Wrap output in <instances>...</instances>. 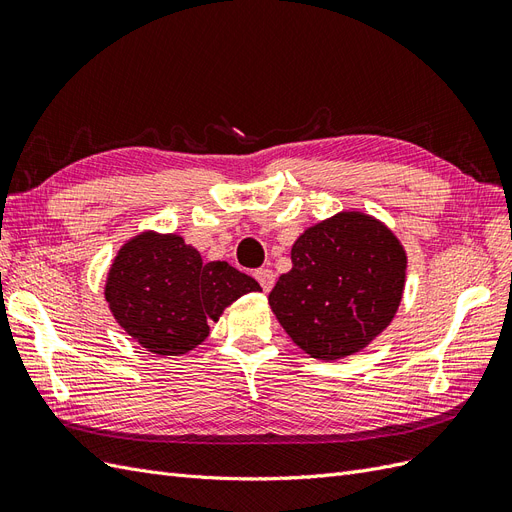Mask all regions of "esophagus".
Segmentation results:
<instances>
[{
    "instance_id": "esophagus-1",
    "label": "esophagus",
    "mask_w": 512,
    "mask_h": 512,
    "mask_svg": "<svg viewBox=\"0 0 512 512\" xmlns=\"http://www.w3.org/2000/svg\"><path fill=\"white\" fill-rule=\"evenodd\" d=\"M255 280L261 285L263 291H270L274 287V272L270 268H259L255 272Z\"/></svg>"
}]
</instances>
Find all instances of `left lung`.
<instances>
[{
	"label": "left lung",
	"mask_w": 512,
	"mask_h": 512,
	"mask_svg": "<svg viewBox=\"0 0 512 512\" xmlns=\"http://www.w3.org/2000/svg\"><path fill=\"white\" fill-rule=\"evenodd\" d=\"M291 261L268 300L310 357L334 361L361 351L402 302L406 253L368 214L340 212L308 227L295 240Z\"/></svg>",
	"instance_id": "obj_1"
}]
</instances>
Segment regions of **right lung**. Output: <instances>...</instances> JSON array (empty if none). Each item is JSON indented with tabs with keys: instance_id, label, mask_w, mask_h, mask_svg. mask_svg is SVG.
<instances>
[{
	"instance_id": "add662e5",
	"label": "right lung",
	"mask_w": 512,
	"mask_h": 512,
	"mask_svg": "<svg viewBox=\"0 0 512 512\" xmlns=\"http://www.w3.org/2000/svg\"><path fill=\"white\" fill-rule=\"evenodd\" d=\"M255 278L227 261L204 263L180 236L140 234L114 259L106 300L114 319L144 349L185 355L195 349L225 306L259 291Z\"/></svg>"
}]
</instances>
